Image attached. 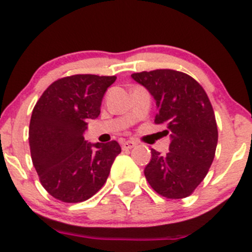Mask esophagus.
I'll list each match as a JSON object with an SVG mask.
<instances>
[{
  "instance_id": "1",
  "label": "esophagus",
  "mask_w": 252,
  "mask_h": 252,
  "mask_svg": "<svg viewBox=\"0 0 252 252\" xmlns=\"http://www.w3.org/2000/svg\"><path fill=\"white\" fill-rule=\"evenodd\" d=\"M136 145H137V143H136L135 141H122L121 142L122 150H131V148L135 147Z\"/></svg>"
}]
</instances>
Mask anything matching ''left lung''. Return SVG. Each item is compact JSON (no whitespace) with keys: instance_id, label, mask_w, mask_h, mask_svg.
Here are the masks:
<instances>
[{"instance_id":"8db88e82","label":"left lung","mask_w":252,"mask_h":252,"mask_svg":"<svg viewBox=\"0 0 252 252\" xmlns=\"http://www.w3.org/2000/svg\"><path fill=\"white\" fill-rule=\"evenodd\" d=\"M145 86L157 106L156 124L169 133V152L151 150L145 168L150 186L169 199L190 195L205 178L215 156L218 127L207 93L191 76L171 69L132 74Z\"/></svg>"}]
</instances>
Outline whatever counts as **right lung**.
<instances>
[{"instance_id": "obj_1", "label": "right lung", "mask_w": 252, "mask_h": 252, "mask_svg": "<svg viewBox=\"0 0 252 252\" xmlns=\"http://www.w3.org/2000/svg\"><path fill=\"white\" fill-rule=\"evenodd\" d=\"M116 76L79 74L54 81L33 109L32 162L45 190L64 203L92 198L105 184L121 147L116 141L90 143L89 120L100 115L102 97Z\"/></svg>"}]
</instances>
